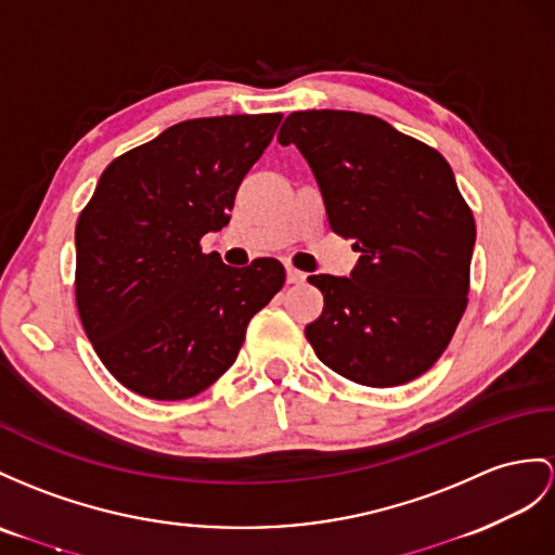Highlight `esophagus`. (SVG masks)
<instances>
[{
    "label": "esophagus",
    "mask_w": 555,
    "mask_h": 555,
    "mask_svg": "<svg viewBox=\"0 0 555 555\" xmlns=\"http://www.w3.org/2000/svg\"><path fill=\"white\" fill-rule=\"evenodd\" d=\"M287 282H289V285H304L306 273H301V270H296L294 266H287Z\"/></svg>",
    "instance_id": "esophagus-1"
}]
</instances>
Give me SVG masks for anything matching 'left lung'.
I'll use <instances>...</instances> for the list:
<instances>
[{
	"label": "left lung",
	"instance_id": "obj_1",
	"mask_svg": "<svg viewBox=\"0 0 555 555\" xmlns=\"http://www.w3.org/2000/svg\"><path fill=\"white\" fill-rule=\"evenodd\" d=\"M278 141L315 173L330 228L356 240L350 278L310 275L324 296L306 327L346 379L390 388L428 372L468 304L476 221L436 147L348 111L292 113Z\"/></svg>",
	"mask_w": 555,
	"mask_h": 555
}]
</instances>
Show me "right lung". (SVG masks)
<instances>
[{
	"label": "right lung",
	"mask_w": 555,
	"mask_h": 555,
	"mask_svg": "<svg viewBox=\"0 0 555 555\" xmlns=\"http://www.w3.org/2000/svg\"><path fill=\"white\" fill-rule=\"evenodd\" d=\"M280 113L179 121L101 173L75 228V299L115 379L185 400L235 362L249 320L285 285L275 259L231 268L199 240L221 231Z\"/></svg>",
	"instance_id": "add662e5"
}]
</instances>
